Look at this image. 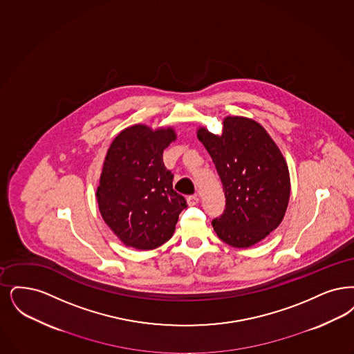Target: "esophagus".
I'll use <instances>...</instances> for the list:
<instances>
[{
	"instance_id": "34e87169",
	"label": "esophagus",
	"mask_w": 354,
	"mask_h": 354,
	"mask_svg": "<svg viewBox=\"0 0 354 354\" xmlns=\"http://www.w3.org/2000/svg\"><path fill=\"white\" fill-rule=\"evenodd\" d=\"M187 203L189 207H194V205H198V195H191L187 198Z\"/></svg>"
}]
</instances>
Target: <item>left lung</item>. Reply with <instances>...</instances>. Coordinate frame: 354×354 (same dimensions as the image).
Here are the masks:
<instances>
[{
	"mask_svg": "<svg viewBox=\"0 0 354 354\" xmlns=\"http://www.w3.org/2000/svg\"><path fill=\"white\" fill-rule=\"evenodd\" d=\"M198 141L212 158L225 191L224 213L212 221L218 239L249 248L282 223L290 198V174L281 150L254 120L227 117L221 136L205 127Z\"/></svg>",
	"mask_w": 354,
	"mask_h": 354,
	"instance_id": "obj_1",
	"label": "left lung"
}]
</instances>
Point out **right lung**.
<instances>
[{"mask_svg": "<svg viewBox=\"0 0 354 354\" xmlns=\"http://www.w3.org/2000/svg\"><path fill=\"white\" fill-rule=\"evenodd\" d=\"M172 127L133 125L114 138L96 191L100 213L127 246L151 250L170 240L185 198L172 188L163 150L175 141Z\"/></svg>", "mask_w": 354, "mask_h": 354, "instance_id": "1", "label": "right lung"}]
</instances>
